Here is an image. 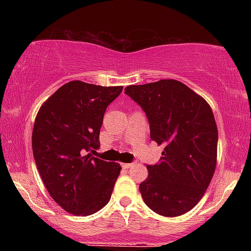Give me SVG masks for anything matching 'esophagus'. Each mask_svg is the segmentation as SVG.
<instances>
[{
  "label": "esophagus",
  "instance_id": "34e87169",
  "mask_svg": "<svg viewBox=\"0 0 251 251\" xmlns=\"http://www.w3.org/2000/svg\"><path fill=\"white\" fill-rule=\"evenodd\" d=\"M122 166L124 169H128L131 168V166H133V163H123Z\"/></svg>",
  "mask_w": 251,
  "mask_h": 251
}]
</instances>
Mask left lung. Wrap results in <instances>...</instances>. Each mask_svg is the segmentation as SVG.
Here are the masks:
<instances>
[{
    "label": "left lung",
    "instance_id": "left-lung-1",
    "mask_svg": "<svg viewBox=\"0 0 251 251\" xmlns=\"http://www.w3.org/2000/svg\"><path fill=\"white\" fill-rule=\"evenodd\" d=\"M125 93L146 113L151 139L164 146L139 185L150 209L165 217L191 210L205 194L217 162L218 131L210 105L183 82L131 85Z\"/></svg>",
    "mask_w": 251,
    "mask_h": 251
}]
</instances>
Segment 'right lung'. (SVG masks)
I'll return each instance as SVG.
<instances>
[{"mask_svg": "<svg viewBox=\"0 0 251 251\" xmlns=\"http://www.w3.org/2000/svg\"><path fill=\"white\" fill-rule=\"evenodd\" d=\"M122 91L74 80L37 112L31 134L36 168L50 197L72 215H92L111 200L122 166L86 153L100 146L103 114Z\"/></svg>", "mask_w": 251, "mask_h": 251, "instance_id": "1", "label": "right lung"}]
</instances>
